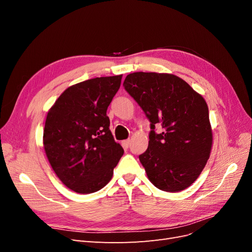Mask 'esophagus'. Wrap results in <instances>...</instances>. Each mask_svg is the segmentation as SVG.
<instances>
[{
  "label": "esophagus",
  "instance_id": "obj_1",
  "mask_svg": "<svg viewBox=\"0 0 252 252\" xmlns=\"http://www.w3.org/2000/svg\"><path fill=\"white\" fill-rule=\"evenodd\" d=\"M122 145H123L124 147H128L129 145H130V140H125V141H123V142H122Z\"/></svg>",
  "mask_w": 252,
  "mask_h": 252
}]
</instances>
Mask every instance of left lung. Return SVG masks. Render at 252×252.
<instances>
[{
    "label": "left lung",
    "instance_id": "obj_1",
    "mask_svg": "<svg viewBox=\"0 0 252 252\" xmlns=\"http://www.w3.org/2000/svg\"><path fill=\"white\" fill-rule=\"evenodd\" d=\"M123 86L150 122L148 148L139 156L157 188L178 192L199 178L212 145L208 106L204 97L177 75L128 74ZM161 125L162 132L155 131Z\"/></svg>",
    "mask_w": 252,
    "mask_h": 252
}]
</instances>
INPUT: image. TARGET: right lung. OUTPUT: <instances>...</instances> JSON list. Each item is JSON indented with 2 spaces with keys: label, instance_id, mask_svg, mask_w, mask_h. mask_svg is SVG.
Returning <instances> with one entry per match:
<instances>
[{
  "label": "right lung",
  "instance_id": "right-lung-1",
  "mask_svg": "<svg viewBox=\"0 0 252 252\" xmlns=\"http://www.w3.org/2000/svg\"><path fill=\"white\" fill-rule=\"evenodd\" d=\"M121 80L114 75L75 84L47 113L45 152L58 178L78 193H93L108 184L124 154L106 114Z\"/></svg>",
  "mask_w": 252,
  "mask_h": 252
}]
</instances>
